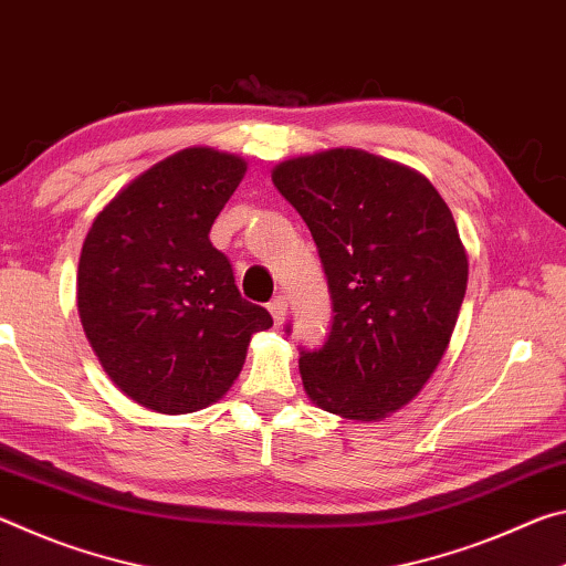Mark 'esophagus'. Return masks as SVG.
Here are the masks:
<instances>
[{
  "instance_id": "1",
  "label": "esophagus",
  "mask_w": 566,
  "mask_h": 566,
  "mask_svg": "<svg viewBox=\"0 0 566 566\" xmlns=\"http://www.w3.org/2000/svg\"><path fill=\"white\" fill-rule=\"evenodd\" d=\"M268 311H271L275 326H283L285 313H289V301H285L283 295H275V298H273L271 303H268Z\"/></svg>"
}]
</instances>
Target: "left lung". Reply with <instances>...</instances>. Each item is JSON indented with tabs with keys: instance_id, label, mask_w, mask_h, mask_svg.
I'll return each mask as SVG.
<instances>
[{
	"instance_id": "8db88e82",
	"label": "left lung",
	"mask_w": 566,
	"mask_h": 566,
	"mask_svg": "<svg viewBox=\"0 0 566 566\" xmlns=\"http://www.w3.org/2000/svg\"><path fill=\"white\" fill-rule=\"evenodd\" d=\"M271 178L316 240L336 313L326 346L301 350L305 394L381 421L419 396L457 326L469 258L451 210L421 172L356 147L293 157Z\"/></svg>"
}]
</instances>
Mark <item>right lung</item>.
<instances>
[{
    "instance_id": "right-lung-1",
    "label": "right lung",
    "mask_w": 566,
    "mask_h": 566,
    "mask_svg": "<svg viewBox=\"0 0 566 566\" xmlns=\"http://www.w3.org/2000/svg\"><path fill=\"white\" fill-rule=\"evenodd\" d=\"M243 157L185 147L129 180L92 220L77 311L119 391L157 413H192L230 391L271 313L240 298L210 228L245 178Z\"/></svg>"
}]
</instances>
